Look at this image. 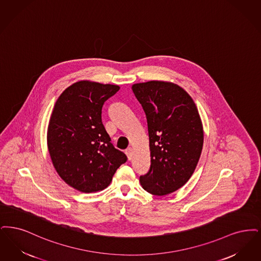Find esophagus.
I'll list each match as a JSON object with an SVG mask.
<instances>
[{
  "instance_id": "esophagus-1",
  "label": "esophagus",
  "mask_w": 261,
  "mask_h": 261,
  "mask_svg": "<svg viewBox=\"0 0 261 261\" xmlns=\"http://www.w3.org/2000/svg\"><path fill=\"white\" fill-rule=\"evenodd\" d=\"M125 155H126V157H127V159L132 160V157H133V149L130 147L127 148L126 150L125 151Z\"/></svg>"
}]
</instances>
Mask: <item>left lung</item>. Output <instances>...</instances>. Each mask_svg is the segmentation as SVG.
Here are the masks:
<instances>
[{
  "label": "left lung",
  "instance_id": "obj_1",
  "mask_svg": "<svg viewBox=\"0 0 261 261\" xmlns=\"http://www.w3.org/2000/svg\"><path fill=\"white\" fill-rule=\"evenodd\" d=\"M147 119L151 165L140 176L144 190L166 196L181 188L197 167L204 144L198 108L181 87L149 81L132 87Z\"/></svg>",
  "mask_w": 261,
  "mask_h": 261
}]
</instances>
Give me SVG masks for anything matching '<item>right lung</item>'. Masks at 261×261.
Wrapping results in <instances>:
<instances>
[{
  "mask_svg": "<svg viewBox=\"0 0 261 261\" xmlns=\"http://www.w3.org/2000/svg\"><path fill=\"white\" fill-rule=\"evenodd\" d=\"M119 90L117 85L79 81L55 104L46 133L48 153L61 179L80 192L108 187L126 161L102 124L103 104Z\"/></svg>",
  "mask_w": 261,
  "mask_h": 261,
  "instance_id": "add662e5",
  "label": "right lung"
}]
</instances>
